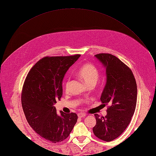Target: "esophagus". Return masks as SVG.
Listing matches in <instances>:
<instances>
[{
    "label": "esophagus",
    "mask_w": 156,
    "mask_h": 156,
    "mask_svg": "<svg viewBox=\"0 0 156 156\" xmlns=\"http://www.w3.org/2000/svg\"><path fill=\"white\" fill-rule=\"evenodd\" d=\"M87 115H86L85 113H82V112H79V113H78V117H85V116Z\"/></svg>",
    "instance_id": "esophagus-1"
}]
</instances>
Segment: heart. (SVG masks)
I'll return each mask as SVG.
<instances>
[{"instance_id": "b5f03b06", "label": "heart", "mask_w": 156, "mask_h": 156, "mask_svg": "<svg viewBox=\"0 0 156 156\" xmlns=\"http://www.w3.org/2000/svg\"><path fill=\"white\" fill-rule=\"evenodd\" d=\"M77 76L81 78L88 86L94 85L99 77V71L97 68L91 64H85L78 69ZM69 85V80L65 84V88L68 89Z\"/></svg>"}]
</instances>
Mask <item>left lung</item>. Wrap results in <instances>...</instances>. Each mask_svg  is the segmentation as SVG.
Returning a JSON list of instances; mask_svg holds the SVG:
<instances>
[{"mask_svg":"<svg viewBox=\"0 0 156 156\" xmlns=\"http://www.w3.org/2000/svg\"><path fill=\"white\" fill-rule=\"evenodd\" d=\"M95 56L106 67L107 83L101 101L109 106L105 117L94 115L97 123L92 131L100 140L111 141L130 123L136 107L137 84L131 69L116 56L104 53Z\"/></svg>","mask_w":156,"mask_h":156,"instance_id":"8db88e82","label":"left lung"}]
</instances>
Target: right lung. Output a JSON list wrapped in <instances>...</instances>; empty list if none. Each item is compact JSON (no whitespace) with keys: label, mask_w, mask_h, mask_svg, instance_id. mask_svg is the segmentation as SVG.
I'll list each match as a JSON object with an SVG mask.
<instances>
[{"label":"right lung","mask_w":156,"mask_h":156,"mask_svg":"<svg viewBox=\"0 0 156 156\" xmlns=\"http://www.w3.org/2000/svg\"><path fill=\"white\" fill-rule=\"evenodd\" d=\"M80 56H45L33 66L23 86L21 104L29 125L51 143L66 140L77 122L75 112L59 115L54 105L62 97L65 74Z\"/></svg>","instance_id":"1"}]
</instances>
